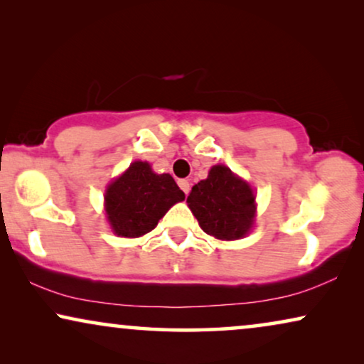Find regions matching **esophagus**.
Here are the masks:
<instances>
[{
  "mask_svg": "<svg viewBox=\"0 0 364 364\" xmlns=\"http://www.w3.org/2000/svg\"><path fill=\"white\" fill-rule=\"evenodd\" d=\"M178 187L182 188V191H183V193H186V196H187L188 192H191V182L186 181V178H182V181H178Z\"/></svg>",
  "mask_w": 364,
  "mask_h": 364,
  "instance_id": "esophagus-1",
  "label": "esophagus"
}]
</instances>
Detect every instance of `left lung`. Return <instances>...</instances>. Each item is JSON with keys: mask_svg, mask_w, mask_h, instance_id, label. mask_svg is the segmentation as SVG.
Returning <instances> with one entry per match:
<instances>
[{"mask_svg": "<svg viewBox=\"0 0 364 364\" xmlns=\"http://www.w3.org/2000/svg\"><path fill=\"white\" fill-rule=\"evenodd\" d=\"M187 203L202 230L220 240L247 235L255 217L250 186L225 166H213L205 181L192 187Z\"/></svg>", "mask_w": 364, "mask_h": 364, "instance_id": "left-lung-1", "label": "left lung"}]
</instances>
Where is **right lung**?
<instances>
[{"label": "right lung", "mask_w": 364, "mask_h": 364, "mask_svg": "<svg viewBox=\"0 0 364 364\" xmlns=\"http://www.w3.org/2000/svg\"><path fill=\"white\" fill-rule=\"evenodd\" d=\"M186 198L168 173H154L147 162H134L106 192V212L121 237H141L156 228L173 203Z\"/></svg>", "instance_id": "obj_1"}]
</instances>
